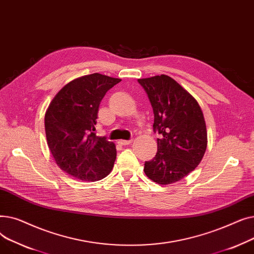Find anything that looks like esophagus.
I'll use <instances>...</instances> for the list:
<instances>
[{"instance_id":"34e87169","label":"esophagus","mask_w":254,"mask_h":254,"mask_svg":"<svg viewBox=\"0 0 254 254\" xmlns=\"http://www.w3.org/2000/svg\"><path fill=\"white\" fill-rule=\"evenodd\" d=\"M131 141H132V140H119L118 143H119L120 145H128V144L131 143Z\"/></svg>"}]
</instances>
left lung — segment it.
<instances>
[{"label":"left lung","instance_id":"8db88e82","mask_svg":"<svg viewBox=\"0 0 254 254\" xmlns=\"http://www.w3.org/2000/svg\"><path fill=\"white\" fill-rule=\"evenodd\" d=\"M153 109L157 152L145 162L146 176L171 184L188 176L201 163L207 148L204 115L196 100L167 75L138 79Z\"/></svg>","mask_w":254,"mask_h":254}]
</instances>
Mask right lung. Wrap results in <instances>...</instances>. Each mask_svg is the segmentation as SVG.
I'll return each mask as SVG.
<instances>
[{"label":"right lung","instance_id":"right-lung-1","mask_svg":"<svg viewBox=\"0 0 254 254\" xmlns=\"http://www.w3.org/2000/svg\"><path fill=\"white\" fill-rule=\"evenodd\" d=\"M122 81L99 73L65 84L45 113L49 150L66 174L82 181H98L110 174L115 144L96 135L99 106L106 92Z\"/></svg>","mask_w":254,"mask_h":254}]
</instances>
